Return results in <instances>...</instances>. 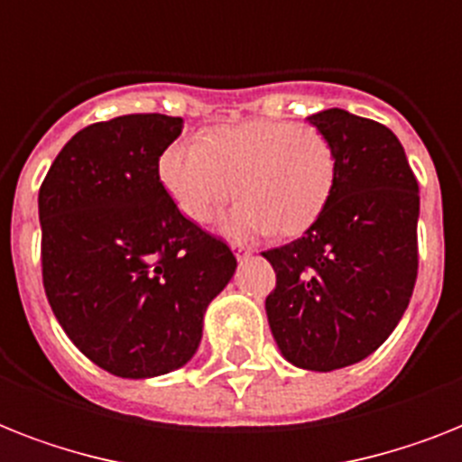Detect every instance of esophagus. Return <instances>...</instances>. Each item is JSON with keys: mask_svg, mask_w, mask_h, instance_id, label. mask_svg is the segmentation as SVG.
Here are the masks:
<instances>
[{"mask_svg": "<svg viewBox=\"0 0 462 462\" xmlns=\"http://www.w3.org/2000/svg\"><path fill=\"white\" fill-rule=\"evenodd\" d=\"M232 249H235V256H237V258L249 256L251 251H254V249H251V246H246V244H239V242L232 244Z\"/></svg>", "mask_w": 462, "mask_h": 462, "instance_id": "1", "label": "esophagus"}]
</instances>
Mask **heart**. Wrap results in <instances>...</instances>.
<instances>
[{
    "label": "heart",
    "instance_id": "1",
    "mask_svg": "<svg viewBox=\"0 0 462 462\" xmlns=\"http://www.w3.org/2000/svg\"><path fill=\"white\" fill-rule=\"evenodd\" d=\"M163 185L192 223H211L232 199V235L299 237L318 223L337 185V152L318 127L294 121L220 125L201 142H175L159 163Z\"/></svg>",
    "mask_w": 462,
    "mask_h": 462
}]
</instances>
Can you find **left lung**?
<instances>
[{
	"mask_svg": "<svg viewBox=\"0 0 462 462\" xmlns=\"http://www.w3.org/2000/svg\"><path fill=\"white\" fill-rule=\"evenodd\" d=\"M337 152V185L306 235L263 251L277 282L265 299L290 363L329 373L380 348L418 277V180L387 125L328 108L309 118Z\"/></svg>",
	"mask_w": 462,
	"mask_h": 462,
	"instance_id": "1",
	"label": "left lung"
}]
</instances>
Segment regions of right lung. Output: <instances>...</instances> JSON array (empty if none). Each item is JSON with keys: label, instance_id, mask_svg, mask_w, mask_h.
Here are the masks:
<instances>
[{"label": "right lung", "instance_id": "obj_1", "mask_svg": "<svg viewBox=\"0 0 462 462\" xmlns=\"http://www.w3.org/2000/svg\"><path fill=\"white\" fill-rule=\"evenodd\" d=\"M182 118L130 114L82 127L40 187L42 284L75 346L130 380L185 365L237 258L180 213L159 161Z\"/></svg>", "mask_w": 462, "mask_h": 462}]
</instances>
